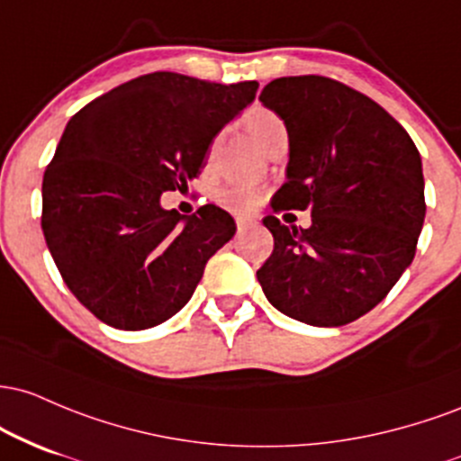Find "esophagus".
Masks as SVG:
<instances>
[{"label": "esophagus", "mask_w": 461, "mask_h": 461, "mask_svg": "<svg viewBox=\"0 0 461 461\" xmlns=\"http://www.w3.org/2000/svg\"><path fill=\"white\" fill-rule=\"evenodd\" d=\"M235 224H237V230L246 232L248 229H255L257 221L250 220V217H246V215H237V217H235Z\"/></svg>", "instance_id": "obj_1"}]
</instances>
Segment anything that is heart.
I'll use <instances>...</instances> for the list:
<instances>
[{
	"mask_svg": "<svg viewBox=\"0 0 461 461\" xmlns=\"http://www.w3.org/2000/svg\"><path fill=\"white\" fill-rule=\"evenodd\" d=\"M244 123L252 137H255L266 149L272 146L274 139L281 137V134L285 132L283 119L278 117L276 113L267 111V108L263 106L248 111ZM215 146L217 143L211 146V154L215 152ZM217 200L224 206H229L230 211H235V213H252V211H257L258 206L263 204V200H266V189L257 187V185H232V187L221 189L220 194H217Z\"/></svg>",
	"mask_w": 461,
	"mask_h": 461,
	"instance_id": "heart-1",
	"label": "heart"
}]
</instances>
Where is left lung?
Here are the masks:
<instances>
[{"label":"left lung","mask_w":461,"mask_h":461,"mask_svg":"<svg viewBox=\"0 0 461 461\" xmlns=\"http://www.w3.org/2000/svg\"><path fill=\"white\" fill-rule=\"evenodd\" d=\"M258 100L289 137L287 183L272 211H312V226L263 217L274 250L257 278L281 313L344 327L413 261L427 211L420 154L384 106L333 77H276Z\"/></svg>","instance_id":"8db88e82"}]
</instances>
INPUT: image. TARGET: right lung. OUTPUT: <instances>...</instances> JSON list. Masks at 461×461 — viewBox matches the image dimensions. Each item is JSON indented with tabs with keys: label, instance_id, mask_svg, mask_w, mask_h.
<instances>
[{
	"label": "right lung",
	"instance_id": "add662e5",
	"mask_svg": "<svg viewBox=\"0 0 461 461\" xmlns=\"http://www.w3.org/2000/svg\"><path fill=\"white\" fill-rule=\"evenodd\" d=\"M257 89L154 71L69 119L43 176L41 229L65 285L108 327L141 330L178 313L235 235L220 206L185 217L161 194L203 172L215 134Z\"/></svg>",
	"mask_w": 461,
	"mask_h": 461
}]
</instances>
